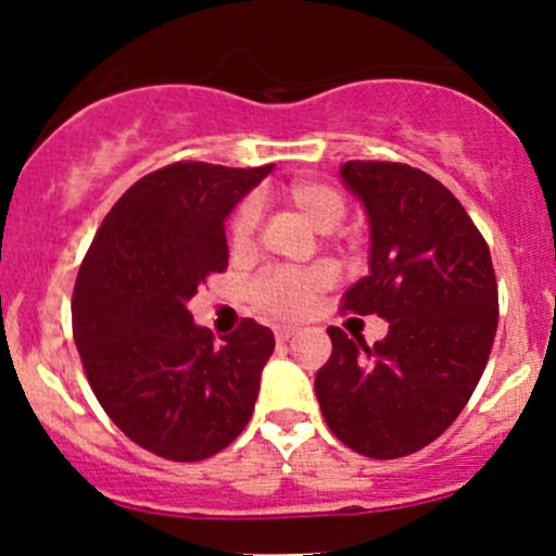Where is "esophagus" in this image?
Here are the masks:
<instances>
[{"mask_svg":"<svg viewBox=\"0 0 556 556\" xmlns=\"http://www.w3.org/2000/svg\"><path fill=\"white\" fill-rule=\"evenodd\" d=\"M293 336H295L293 327H274V338H277L279 343L290 341V338H293Z\"/></svg>","mask_w":556,"mask_h":556,"instance_id":"esophagus-1","label":"esophagus"}]
</instances>
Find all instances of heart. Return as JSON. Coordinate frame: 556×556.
Here are the masks:
<instances>
[{"label":"heart","mask_w":556,"mask_h":556,"mask_svg":"<svg viewBox=\"0 0 556 556\" xmlns=\"http://www.w3.org/2000/svg\"><path fill=\"white\" fill-rule=\"evenodd\" d=\"M290 207L312 226L314 231L327 233L336 229L346 215V200L341 191L325 184H295L285 194ZM261 210L258 202L248 200L239 204L237 215L231 220L229 242L237 255H248L255 248V229H258ZM332 285V271L327 266L306 268H271L263 271L250 285V298L263 314H271L279 319H295L314 303V298L325 293Z\"/></svg>","instance_id":"obj_1"}]
</instances>
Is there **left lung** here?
<instances>
[{
    "label": "left lung",
    "mask_w": 556,
    "mask_h": 556,
    "mask_svg": "<svg viewBox=\"0 0 556 556\" xmlns=\"http://www.w3.org/2000/svg\"><path fill=\"white\" fill-rule=\"evenodd\" d=\"M341 178L370 220V271L343 308L378 314L389 336L327 327L332 354L314 378L332 434L367 458L434 442L477 389L498 327L488 242L464 204L418 167L346 162Z\"/></svg>",
    "instance_id": "obj_1"
}]
</instances>
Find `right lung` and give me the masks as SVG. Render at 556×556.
<instances>
[{
	"label": "right lung",
	"instance_id": "obj_1",
	"mask_svg": "<svg viewBox=\"0 0 556 556\" xmlns=\"http://www.w3.org/2000/svg\"><path fill=\"white\" fill-rule=\"evenodd\" d=\"M268 173L204 162L149 173L111 207L79 266L72 323L92 394L162 458H210L253 416L274 332L242 319L215 343L189 301L229 266L226 218Z\"/></svg>",
	"mask_w": 556,
	"mask_h": 556
}]
</instances>
